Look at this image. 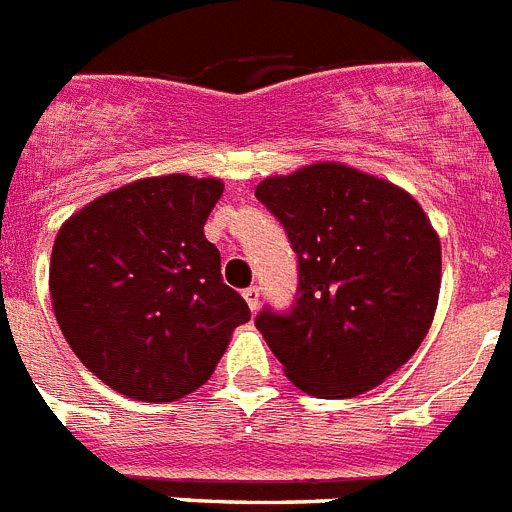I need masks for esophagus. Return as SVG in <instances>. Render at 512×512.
Returning <instances> with one entry per match:
<instances>
[{"mask_svg":"<svg viewBox=\"0 0 512 512\" xmlns=\"http://www.w3.org/2000/svg\"><path fill=\"white\" fill-rule=\"evenodd\" d=\"M243 298H246L248 308H251V310L259 308V303H261V292H259V287H256V285L246 287V290H243Z\"/></svg>","mask_w":512,"mask_h":512,"instance_id":"esophagus-1","label":"esophagus"}]
</instances>
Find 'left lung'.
Instances as JSON below:
<instances>
[{
    "label": "left lung",
    "mask_w": 512,
    "mask_h": 512,
    "mask_svg": "<svg viewBox=\"0 0 512 512\" xmlns=\"http://www.w3.org/2000/svg\"><path fill=\"white\" fill-rule=\"evenodd\" d=\"M256 199L298 253L290 310L256 329L300 391L349 399L417 352L440 295V238L404 189L342 163L264 178Z\"/></svg>",
    "instance_id": "left-lung-1"
}]
</instances>
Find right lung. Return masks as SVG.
<instances>
[{"label": "right lung", "mask_w": 512, "mask_h": 512, "mask_svg": "<svg viewBox=\"0 0 512 512\" xmlns=\"http://www.w3.org/2000/svg\"><path fill=\"white\" fill-rule=\"evenodd\" d=\"M220 196L217 178H142L98 196L56 235L48 290L61 334L129 399L176 401L204 386L251 318L204 238Z\"/></svg>", "instance_id": "right-lung-1"}]
</instances>
